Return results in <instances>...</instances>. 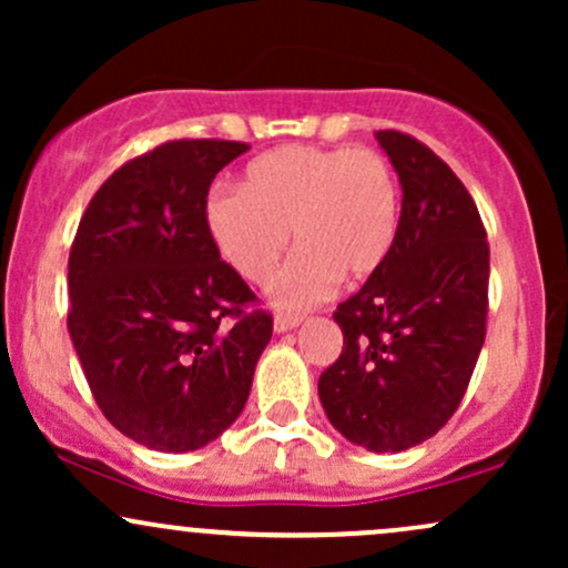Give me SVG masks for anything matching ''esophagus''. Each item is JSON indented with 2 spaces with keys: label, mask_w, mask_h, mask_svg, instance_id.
Returning <instances> with one entry per match:
<instances>
[{
  "label": "esophagus",
  "mask_w": 568,
  "mask_h": 568,
  "mask_svg": "<svg viewBox=\"0 0 568 568\" xmlns=\"http://www.w3.org/2000/svg\"><path fill=\"white\" fill-rule=\"evenodd\" d=\"M298 323H302V315H291V312H277L275 315V331H280V334L296 328Z\"/></svg>",
  "instance_id": "1"
}]
</instances>
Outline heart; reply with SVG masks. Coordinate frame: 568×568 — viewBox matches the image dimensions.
I'll use <instances>...</instances> for the list:
<instances>
[{
    "mask_svg": "<svg viewBox=\"0 0 568 568\" xmlns=\"http://www.w3.org/2000/svg\"><path fill=\"white\" fill-rule=\"evenodd\" d=\"M400 221L393 165L374 149L280 146L247 165L240 192H213L205 226L224 262L253 285L275 280L288 234L302 256L277 285L283 304H310L334 285L382 270Z\"/></svg>",
    "mask_w": 568,
    "mask_h": 568,
    "instance_id": "1",
    "label": "heart"
}]
</instances>
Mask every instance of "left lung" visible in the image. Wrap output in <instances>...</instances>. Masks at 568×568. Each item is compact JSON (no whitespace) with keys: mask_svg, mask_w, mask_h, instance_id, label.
Instances as JSON below:
<instances>
[{"mask_svg":"<svg viewBox=\"0 0 568 568\" xmlns=\"http://www.w3.org/2000/svg\"><path fill=\"white\" fill-rule=\"evenodd\" d=\"M403 186L387 262L336 306L342 355L317 382L344 438L406 452L459 408L486 338L488 243L475 200L433 149L376 133Z\"/></svg>","mask_w":568,"mask_h":568,"instance_id":"left-lung-1","label":"left lung"}]
</instances>
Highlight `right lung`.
I'll return each instance as SVG.
<instances>
[{
  "label": "right lung",
  "instance_id": "right-lung-1",
  "mask_svg": "<svg viewBox=\"0 0 568 568\" xmlns=\"http://www.w3.org/2000/svg\"><path fill=\"white\" fill-rule=\"evenodd\" d=\"M247 143L179 139L103 181L69 253V334L122 435L181 454L245 408L272 315L221 258L207 189Z\"/></svg>",
  "mask_w": 568,
  "mask_h": 568
}]
</instances>
